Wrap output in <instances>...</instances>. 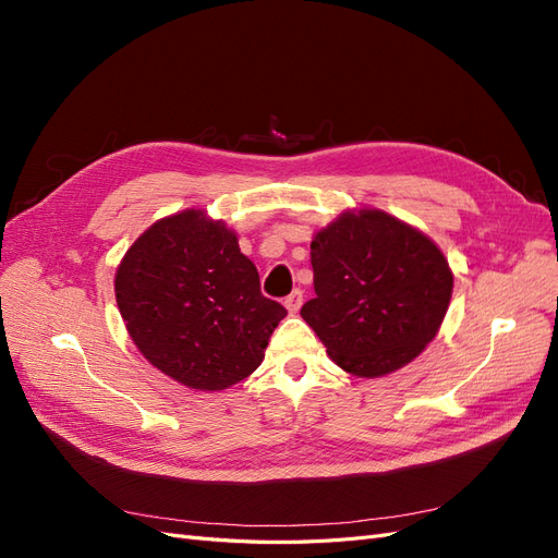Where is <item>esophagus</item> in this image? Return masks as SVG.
Masks as SVG:
<instances>
[{"mask_svg":"<svg viewBox=\"0 0 558 558\" xmlns=\"http://www.w3.org/2000/svg\"><path fill=\"white\" fill-rule=\"evenodd\" d=\"M283 305H286V310H289L291 314H295V312L302 307V291H300V289H295L289 298L283 300Z\"/></svg>","mask_w":558,"mask_h":558,"instance_id":"34e87169","label":"esophagus"}]
</instances>
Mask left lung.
Listing matches in <instances>:
<instances>
[{"label": "left lung", "mask_w": 558, "mask_h": 558, "mask_svg": "<svg viewBox=\"0 0 558 558\" xmlns=\"http://www.w3.org/2000/svg\"><path fill=\"white\" fill-rule=\"evenodd\" d=\"M312 267L316 298L300 316L349 375L396 373L442 326L453 289L445 253L391 214L337 216L314 234Z\"/></svg>", "instance_id": "8db88e82"}]
</instances>
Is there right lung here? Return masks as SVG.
Listing matches in <instances>:
<instances>
[{
    "label": "right lung",
    "instance_id": "right-lung-1",
    "mask_svg": "<svg viewBox=\"0 0 558 558\" xmlns=\"http://www.w3.org/2000/svg\"><path fill=\"white\" fill-rule=\"evenodd\" d=\"M116 302L144 359L195 391L256 369L286 310L260 293L238 234L202 209L142 232L116 269Z\"/></svg>",
    "mask_w": 558,
    "mask_h": 558
}]
</instances>
